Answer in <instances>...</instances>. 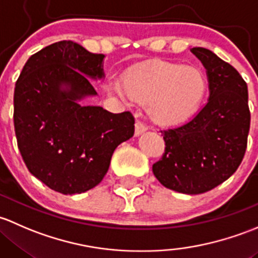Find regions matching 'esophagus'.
Segmentation results:
<instances>
[{"label":"esophagus","mask_w":258,"mask_h":258,"mask_svg":"<svg viewBox=\"0 0 258 258\" xmlns=\"http://www.w3.org/2000/svg\"><path fill=\"white\" fill-rule=\"evenodd\" d=\"M145 130H147V126H145L144 124L142 123V121L138 120L137 123H135V135H137V137H138V135L143 134Z\"/></svg>","instance_id":"1"}]
</instances>
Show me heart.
<instances>
[{"label":"heart","mask_w":258,"mask_h":258,"mask_svg":"<svg viewBox=\"0 0 258 258\" xmlns=\"http://www.w3.org/2000/svg\"><path fill=\"white\" fill-rule=\"evenodd\" d=\"M121 87L130 99L148 104L153 123L170 126L187 120L199 109L208 82L195 66L159 60L129 72Z\"/></svg>","instance_id":"1"}]
</instances>
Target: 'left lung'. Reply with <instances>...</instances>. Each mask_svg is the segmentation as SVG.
<instances>
[{"label":"left lung","mask_w":258,"mask_h":258,"mask_svg":"<svg viewBox=\"0 0 258 258\" xmlns=\"http://www.w3.org/2000/svg\"><path fill=\"white\" fill-rule=\"evenodd\" d=\"M191 52L206 68L210 98L187 123L161 130L165 151L153 172L170 190L198 195L226 181L240 166L251 114L240 73L210 49L195 47Z\"/></svg>","instance_id":"1"}]
</instances>
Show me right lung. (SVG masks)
<instances>
[{"instance_id": "add662e5", "label": "right lung", "mask_w": 258, "mask_h": 258, "mask_svg": "<svg viewBox=\"0 0 258 258\" xmlns=\"http://www.w3.org/2000/svg\"><path fill=\"white\" fill-rule=\"evenodd\" d=\"M103 59L76 42H55L31 55L16 82L13 123L23 161L64 195L97 186L115 148L134 135L130 111L79 104L97 95L89 78L104 77Z\"/></svg>"}]
</instances>
